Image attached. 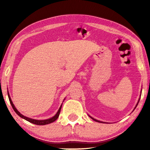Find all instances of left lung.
Wrapping results in <instances>:
<instances>
[{
	"instance_id": "8db88e82",
	"label": "left lung",
	"mask_w": 150,
	"mask_h": 150,
	"mask_svg": "<svg viewBox=\"0 0 150 150\" xmlns=\"http://www.w3.org/2000/svg\"><path fill=\"white\" fill-rule=\"evenodd\" d=\"M139 100H140V98H139V101H138V103H137V105H136V106H135V108H136V107L137 106V105H138V103H139ZM89 116H90V115H89ZM90 118H91V119H93V120H95V121H96V122H102V123H105V122H102V121H100V120H96V119H93V117H91V116H90Z\"/></svg>"
}]
</instances>
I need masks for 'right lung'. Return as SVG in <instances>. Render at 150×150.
I'll use <instances>...</instances> for the list:
<instances>
[{
	"mask_svg": "<svg viewBox=\"0 0 150 150\" xmlns=\"http://www.w3.org/2000/svg\"><path fill=\"white\" fill-rule=\"evenodd\" d=\"M8 98H9V102H10V104L11 105L13 109L14 110V111H15L16 113H17L19 117H21V118H22V119H24L25 120H26L27 121H28V122H30L34 124H37V125H46V124H50L52 122H53L54 121H55L57 119H58L60 112V110H61V108H62V105L59 108V109L58 111H57V113H56L55 115L53 116V117L50 118V119H46V120H35V119H31V118H29V117H27L26 116H24L23 115H22L20 112H19V111L17 109H16V108L15 107L14 104H13L12 100L11 99L10 96H9V94L8 92Z\"/></svg>",
	"mask_w": 150,
	"mask_h": 150,
	"instance_id": "1",
	"label": "right lung"
}]
</instances>
